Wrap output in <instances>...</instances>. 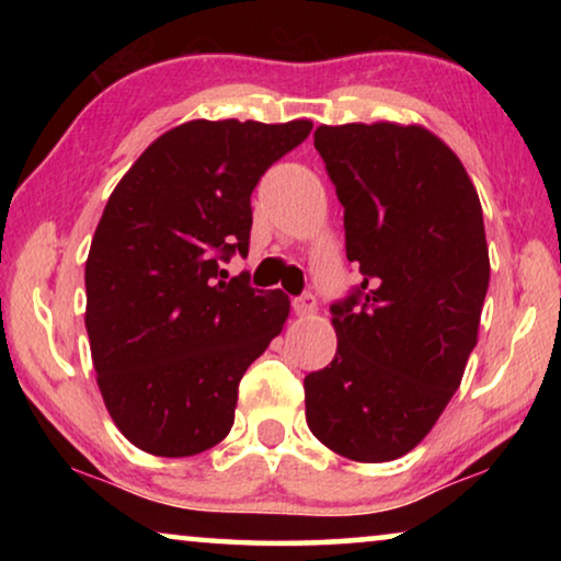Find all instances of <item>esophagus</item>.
<instances>
[{
  "mask_svg": "<svg viewBox=\"0 0 561 561\" xmlns=\"http://www.w3.org/2000/svg\"><path fill=\"white\" fill-rule=\"evenodd\" d=\"M294 311L298 313V317H311V313L317 311V296L309 294V290H306V294H301V296H296L294 298Z\"/></svg>",
  "mask_w": 561,
  "mask_h": 561,
  "instance_id": "esophagus-1",
  "label": "esophagus"
}]
</instances>
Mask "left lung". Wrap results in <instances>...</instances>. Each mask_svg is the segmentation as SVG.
<instances>
[{"label": "left lung", "mask_w": 561, "mask_h": 561, "mask_svg": "<svg viewBox=\"0 0 561 561\" xmlns=\"http://www.w3.org/2000/svg\"><path fill=\"white\" fill-rule=\"evenodd\" d=\"M313 145L363 283L332 304L336 355L304 378L306 424L336 455L390 462L432 432L478 344L482 206L459 158L419 125H321Z\"/></svg>", "instance_id": "obj_1"}]
</instances>
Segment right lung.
<instances>
[{
    "instance_id": "1",
    "label": "right lung",
    "mask_w": 561,
    "mask_h": 561,
    "mask_svg": "<svg viewBox=\"0 0 561 561\" xmlns=\"http://www.w3.org/2000/svg\"><path fill=\"white\" fill-rule=\"evenodd\" d=\"M311 127L186 122L112 191L87 260V332L106 411L142 451L191 457L232 428L242 375L290 301L219 263L248 252L252 191Z\"/></svg>"
}]
</instances>
